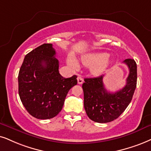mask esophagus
<instances>
[{"mask_svg": "<svg viewBox=\"0 0 151 151\" xmlns=\"http://www.w3.org/2000/svg\"><path fill=\"white\" fill-rule=\"evenodd\" d=\"M77 81H78V83L79 84H82V83H83V79L82 78L81 76H78L77 77Z\"/></svg>", "mask_w": 151, "mask_h": 151, "instance_id": "esophagus-1", "label": "esophagus"}]
</instances>
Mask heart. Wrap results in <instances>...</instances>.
<instances>
[{
  "label": "heart",
  "mask_w": 151,
  "mask_h": 151,
  "mask_svg": "<svg viewBox=\"0 0 151 151\" xmlns=\"http://www.w3.org/2000/svg\"><path fill=\"white\" fill-rule=\"evenodd\" d=\"M81 62L85 65L93 66L91 72L94 75L98 76L105 72L108 67L114 62V60L109 57L107 53H95L82 57ZM68 63L74 70L79 69V63L75 58H69Z\"/></svg>",
  "instance_id": "heart-1"
}]
</instances>
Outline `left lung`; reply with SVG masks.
<instances>
[{
  "mask_svg": "<svg viewBox=\"0 0 151 151\" xmlns=\"http://www.w3.org/2000/svg\"><path fill=\"white\" fill-rule=\"evenodd\" d=\"M129 68L126 84L115 93H110L103 83L104 75L86 78L82 85L84 109L87 116L97 123H105L119 117L130 103L137 86V63L134 59L123 61Z\"/></svg>",
  "mask_w": 151,
  "mask_h": 151,
  "instance_id": "8db88e82",
  "label": "left lung"
}]
</instances>
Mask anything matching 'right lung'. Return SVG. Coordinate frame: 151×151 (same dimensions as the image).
<instances>
[{
    "mask_svg": "<svg viewBox=\"0 0 151 151\" xmlns=\"http://www.w3.org/2000/svg\"><path fill=\"white\" fill-rule=\"evenodd\" d=\"M52 44H43L25 56L18 76L23 105L37 119H50L62 110L68 91L77 85V76L63 78L58 71Z\"/></svg>",
    "mask_w": 151,
    "mask_h": 151,
    "instance_id": "obj_1",
    "label": "right lung"
}]
</instances>
